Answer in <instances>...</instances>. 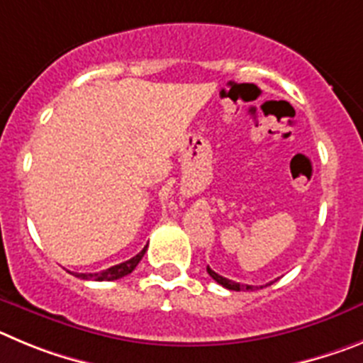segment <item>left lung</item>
<instances>
[{
    "instance_id": "left-lung-1",
    "label": "left lung",
    "mask_w": 363,
    "mask_h": 363,
    "mask_svg": "<svg viewBox=\"0 0 363 363\" xmlns=\"http://www.w3.org/2000/svg\"><path fill=\"white\" fill-rule=\"evenodd\" d=\"M206 269H208V275H210L215 282L220 284V286L226 287V289H231V291H253V289H259L257 286H247V284H238V282H233V280H230V279H224V277H220L218 273H215L210 266L206 267ZM269 284H273V282H269ZM269 284H266V286H269ZM262 287L264 286H260V289H262Z\"/></svg>"
}]
</instances>
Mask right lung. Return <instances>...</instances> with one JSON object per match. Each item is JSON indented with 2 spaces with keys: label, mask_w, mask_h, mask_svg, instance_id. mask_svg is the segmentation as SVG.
I'll use <instances>...</instances> for the list:
<instances>
[{
  "label": "right lung",
  "mask_w": 363,
  "mask_h": 363,
  "mask_svg": "<svg viewBox=\"0 0 363 363\" xmlns=\"http://www.w3.org/2000/svg\"><path fill=\"white\" fill-rule=\"evenodd\" d=\"M146 250H148V244L143 247V251L132 257L130 260L126 262H121L117 266L108 267V269H103L99 273H72V275H76L77 279H83V280H97V282H103V280H117V279H123V277L130 275L133 269L137 267V264L141 262V259L145 257Z\"/></svg>",
  "instance_id": "right-lung-1"
}]
</instances>
